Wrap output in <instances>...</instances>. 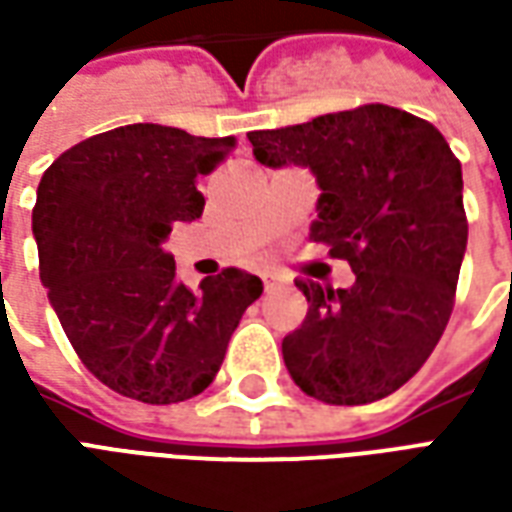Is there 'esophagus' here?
Wrapping results in <instances>:
<instances>
[{"mask_svg": "<svg viewBox=\"0 0 512 512\" xmlns=\"http://www.w3.org/2000/svg\"><path fill=\"white\" fill-rule=\"evenodd\" d=\"M263 288H266V290L279 288V279L274 277V274H263Z\"/></svg>", "mask_w": 512, "mask_h": 512, "instance_id": "obj_1", "label": "esophagus"}]
</instances>
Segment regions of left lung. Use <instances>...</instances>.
Masks as SVG:
<instances>
[{
  "label": "left lung",
  "instance_id": "1",
  "mask_svg": "<svg viewBox=\"0 0 512 512\" xmlns=\"http://www.w3.org/2000/svg\"><path fill=\"white\" fill-rule=\"evenodd\" d=\"M246 136L260 164L315 175L310 238L356 274L337 290L296 282L310 310L282 340L290 378L332 406L392 395L450 321L469 238L461 161L439 128L384 104Z\"/></svg>",
  "mask_w": 512,
  "mask_h": 512
}]
</instances>
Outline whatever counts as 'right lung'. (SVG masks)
Wrapping results in <instances>:
<instances>
[{
  "instance_id": "obj_1",
  "label": "right lung",
  "mask_w": 512,
  "mask_h": 512,
  "mask_svg": "<svg viewBox=\"0 0 512 512\" xmlns=\"http://www.w3.org/2000/svg\"><path fill=\"white\" fill-rule=\"evenodd\" d=\"M233 147V136L134 123L73 145L40 178V282L84 367L120 395L150 406L200 395L263 293L241 268L189 290L161 249L175 224L200 219L197 178Z\"/></svg>"
}]
</instances>
